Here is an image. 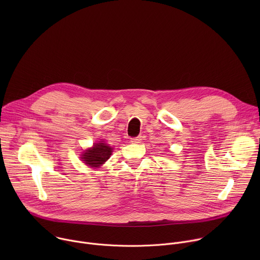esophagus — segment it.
<instances>
[{
    "label": "esophagus",
    "mask_w": 260,
    "mask_h": 260,
    "mask_svg": "<svg viewBox=\"0 0 260 260\" xmlns=\"http://www.w3.org/2000/svg\"><path fill=\"white\" fill-rule=\"evenodd\" d=\"M141 140H142V137H137V138H133V139L131 140V142H132L133 144H138V143L141 142Z\"/></svg>",
    "instance_id": "obj_1"
}]
</instances>
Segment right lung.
Masks as SVG:
<instances>
[{
	"label": "right lung",
	"instance_id": "1",
	"mask_svg": "<svg viewBox=\"0 0 260 260\" xmlns=\"http://www.w3.org/2000/svg\"><path fill=\"white\" fill-rule=\"evenodd\" d=\"M112 152L113 148L110 147L104 141H101L99 143H94L91 148L82 152L80 158L88 167L99 168L109 159Z\"/></svg>",
	"mask_w": 260,
	"mask_h": 260
}]
</instances>
